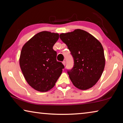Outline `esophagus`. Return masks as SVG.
Listing matches in <instances>:
<instances>
[{"instance_id": "1", "label": "esophagus", "mask_w": 123, "mask_h": 123, "mask_svg": "<svg viewBox=\"0 0 123 123\" xmlns=\"http://www.w3.org/2000/svg\"><path fill=\"white\" fill-rule=\"evenodd\" d=\"M62 63H63V65L65 66V65H66V61H63V62H62Z\"/></svg>"}]
</instances>
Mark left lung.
Masks as SVG:
<instances>
[{
    "mask_svg": "<svg viewBox=\"0 0 123 123\" xmlns=\"http://www.w3.org/2000/svg\"><path fill=\"white\" fill-rule=\"evenodd\" d=\"M60 38L67 45L74 58L73 68L68 71L73 84L81 90L92 88L100 78L105 66L101 43L81 29L62 33Z\"/></svg>",
    "mask_w": 123,
    "mask_h": 123,
    "instance_id": "obj_1",
    "label": "left lung"
}]
</instances>
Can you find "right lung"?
Masks as SVG:
<instances>
[{"label":"right lung","instance_id":"add662e5","mask_svg":"<svg viewBox=\"0 0 123 123\" xmlns=\"http://www.w3.org/2000/svg\"><path fill=\"white\" fill-rule=\"evenodd\" d=\"M59 34L44 31L37 33L23 46L19 64L26 82L42 92L53 88L61 75L64 66L57 61L53 47Z\"/></svg>","mask_w":123,"mask_h":123}]
</instances>
